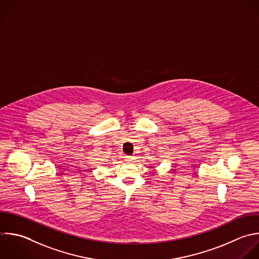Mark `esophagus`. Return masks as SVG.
<instances>
[{
	"label": "esophagus",
	"mask_w": 259,
	"mask_h": 259,
	"mask_svg": "<svg viewBox=\"0 0 259 259\" xmlns=\"http://www.w3.org/2000/svg\"><path fill=\"white\" fill-rule=\"evenodd\" d=\"M134 160H135V157H133V156H125V161L132 162V161H134Z\"/></svg>",
	"instance_id": "1"
}]
</instances>
